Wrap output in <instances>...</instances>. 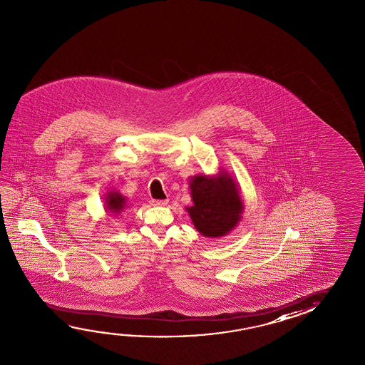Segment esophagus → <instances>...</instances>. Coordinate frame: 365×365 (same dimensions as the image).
Segmentation results:
<instances>
[{
  "mask_svg": "<svg viewBox=\"0 0 365 365\" xmlns=\"http://www.w3.org/2000/svg\"><path fill=\"white\" fill-rule=\"evenodd\" d=\"M151 205L153 206H167L168 200H153Z\"/></svg>",
  "mask_w": 365,
  "mask_h": 365,
  "instance_id": "1",
  "label": "esophagus"
}]
</instances>
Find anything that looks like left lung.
Wrapping results in <instances>:
<instances>
[{
	"label": "left lung",
	"instance_id": "left-lung-1",
	"mask_svg": "<svg viewBox=\"0 0 365 365\" xmlns=\"http://www.w3.org/2000/svg\"><path fill=\"white\" fill-rule=\"evenodd\" d=\"M190 190L193 205L185 210L203 237H222L238 225L245 203L240 185L225 169L219 168L212 175H193Z\"/></svg>",
	"mask_w": 365,
	"mask_h": 365
}]
</instances>
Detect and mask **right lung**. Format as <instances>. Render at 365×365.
Segmentation results:
<instances>
[{"instance_id":"obj_1","label":"right lung","mask_w":365,"mask_h":365,"mask_svg":"<svg viewBox=\"0 0 365 365\" xmlns=\"http://www.w3.org/2000/svg\"><path fill=\"white\" fill-rule=\"evenodd\" d=\"M104 198H106L104 209L107 211L108 215H120V212L127 207V198L117 190L107 192Z\"/></svg>"}]
</instances>
